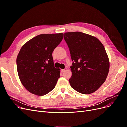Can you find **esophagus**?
<instances>
[{
    "mask_svg": "<svg viewBox=\"0 0 127 127\" xmlns=\"http://www.w3.org/2000/svg\"><path fill=\"white\" fill-rule=\"evenodd\" d=\"M66 70H67L66 68H65V69H61V72H64V71H66Z\"/></svg>",
    "mask_w": 127,
    "mask_h": 127,
    "instance_id": "obj_1",
    "label": "esophagus"
}]
</instances>
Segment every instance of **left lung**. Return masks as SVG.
I'll return each instance as SVG.
<instances>
[{
	"mask_svg": "<svg viewBox=\"0 0 127 127\" xmlns=\"http://www.w3.org/2000/svg\"><path fill=\"white\" fill-rule=\"evenodd\" d=\"M64 38L73 61L71 87L82 94L93 93L104 83L109 71L104 47L96 37L80 32L64 33Z\"/></svg>",
	"mask_w": 127,
	"mask_h": 127,
	"instance_id": "obj_1",
	"label": "left lung"
}]
</instances>
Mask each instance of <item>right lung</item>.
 Listing matches in <instances>:
<instances>
[{
    "label": "right lung",
    "mask_w": 127,
    "mask_h": 127,
    "mask_svg": "<svg viewBox=\"0 0 127 127\" xmlns=\"http://www.w3.org/2000/svg\"><path fill=\"white\" fill-rule=\"evenodd\" d=\"M63 39L62 33L40 34L21 48L16 59L17 72L30 93L42 96L55 87L60 72L54 67L52 54Z\"/></svg>",
    "instance_id": "1"
}]
</instances>
